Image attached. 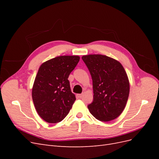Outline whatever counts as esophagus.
Wrapping results in <instances>:
<instances>
[{
	"label": "esophagus",
	"mask_w": 159,
	"mask_h": 159,
	"mask_svg": "<svg viewBox=\"0 0 159 159\" xmlns=\"http://www.w3.org/2000/svg\"><path fill=\"white\" fill-rule=\"evenodd\" d=\"M83 95H84V94H83V93L78 94V97H79V98H82V96H83Z\"/></svg>",
	"instance_id": "34e87169"
}]
</instances>
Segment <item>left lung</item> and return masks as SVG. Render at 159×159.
I'll return each mask as SVG.
<instances>
[{"mask_svg":"<svg viewBox=\"0 0 159 159\" xmlns=\"http://www.w3.org/2000/svg\"><path fill=\"white\" fill-rule=\"evenodd\" d=\"M93 81V101L88 107L101 121H110L118 117L125 107L130 85L121 64L102 54L81 57Z\"/></svg>","mask_w":159,"mask_h":159,"instance_id":"8db88e82","label":"left lung"}]
</instances>
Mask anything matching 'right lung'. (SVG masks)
I'll list each match as a JSON object with an SVG mask.
<instances>
[{
	"instance_id": "add662e5",
	"label": "right lung",
	"mask_w": 159,
	"mask_h": 159,
	"mask_svg": "<svg viewBox=\"0 0 159 159\" xmlns=\"http://www.w3.org/2000/svg\"><path fill=\"white\" fill-rule=\"evenodd\" d=\"M80 58L78 56H60L40 66L32 97L38 114L45 121L60 122L70 112L76 99L68 78Z\"/></svg>"
}]
</instances>
